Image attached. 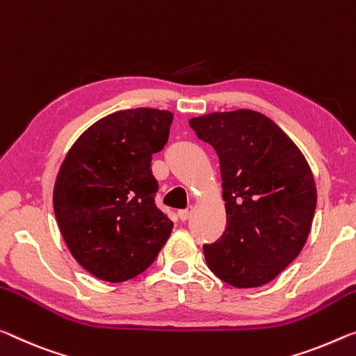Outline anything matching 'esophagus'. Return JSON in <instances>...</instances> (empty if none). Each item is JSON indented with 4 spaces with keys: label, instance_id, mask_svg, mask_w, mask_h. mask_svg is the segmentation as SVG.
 <instances>
[{
    "label": "esophagus",
    "instance_id": "esophagus-1",
    "mask_svg": "<svg viewBox=\"0 0 356 356\" xmlns=\"http://www.w3.org/2000/svg\"><path fill=\"white\" fill-rule=\"evenodd\" d=\"M191 215H193V207H189V209L178 211V216H179V220H181V221H188L189 218H191Z\"/></svg>",
    "mask_w": 356,
    "mask_h": 356
}]
</instances>
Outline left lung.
Returning a JSON list of instances; mask_svg holds the SVG:
<instances>
[{
  "label": "left lung",
  "instance_id": "obj_1",
  "mask_svg": "<svg viewBox=\"0 0 356 356\" xmlns=\"http://www.w3.org/2000/svg\"><path fill=\"white\" fill-rule=\"evenodd\" d=\"M220 159L226 231L204 245L210 270L235 288L273 280L296 259L316 207L307 161L286 134L253 109L189 121Z\"/></svg>",
  "mask_w": 356,
  "mask_h": 356
}]
</instances>
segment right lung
I'll use <instances>...</instances> for the list:
<instances>
[{
  "mask_svg": "<svg viewBox=\"0 0 356 356\" xmlns=\"http://www.w3.org/2000/svg\"><path fill=\"white\" fill-rule=\"evenodd\" d=\"M173 114L125 109L90 125L71 146L54 188V211L73 258L105 282L145 272L170 237L157 209L154 152L167 143Z\"/></svg>",
  "mask_w": 356,
  "mask_h": 356,
  "instance_id": "obj_1",
  "label": "right lung"
}]
</instances>
